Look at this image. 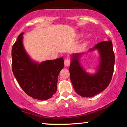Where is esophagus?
Segmentation results:
<instances>
[{
	"label": "esophagus",
	"mask_w": 127,
	"mask_h": 127,
	"mask_svg": "<svg viewBox=\"0 0 127 127\" xmlns=\"http://www.w3.org/2000/svg\"><path fill=\"white\" fill-rule=\"evenodd\" d=\"M70 61L68 59H65L64 61V65L65 66L68 67V65H70Z\"/></svg>",
	"instance_id": "esophagus-1"
}]
</instances>
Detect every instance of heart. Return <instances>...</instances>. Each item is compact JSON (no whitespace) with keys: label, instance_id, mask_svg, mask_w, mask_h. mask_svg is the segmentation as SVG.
I'll return each mask as SVG.
<instances>
[{"label":"heart","instance_id":"heart-1","mask_svg":"<svg viewBox=\"0 0 127 127\" xmlns=\"http://www.w3.org/2000/svg\"><path fill=\"white\" fill-rule=\"evenodd\" d=\"M82 36V34H80V36ZM87 43H88V42H85V43H84V45H87Z\"/></svg>","mask_w":127,"mask_h":127}]
</instances>
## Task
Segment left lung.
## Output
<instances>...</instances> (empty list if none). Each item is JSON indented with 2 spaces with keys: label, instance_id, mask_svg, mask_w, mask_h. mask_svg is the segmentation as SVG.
Here are the masks:
<instances>
[{
  "label": "left lung",
  "instance_id": "obj_1",
  "mask_svg": "<svg viewBox=\"0 0 127 127\" xmlns=\"http://www.w3.org/2000/svg\"><path fill=\"white\" fill-rule=\"evenodd\" d=\"M94 50L98 52L99 63L95 72L90 74L82 66L80 60L84 55ZM70 60L69 71L71 82L75 91L81 97H93L105 90L109 85L115 64V55L110 39L100 42L85 52L72 54Z\"/></svg>",
  "mask_w": 127,
  "mask_h": 127
}]
</instances>
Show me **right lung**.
Here are the masks:
<instances>
[{
  "instance_id": "right-lung-1",
  "label": "right lung",
  "mask_w": 127,
  "mask_h": 127,
  "mask_svg": "<svg viewBox=\"0 0 127 127\" xmlns=\"http://www.w3.org/2000/svg\"><path fill=\"white\" fill-rule=\"evenodd\" d=\"M18 36L12 49V68L19 85L29 96L39 100L51 98L57 89L58 76L64 66L63 58L39 63L32 59Z\"/></svg>"
}]
</instances>
